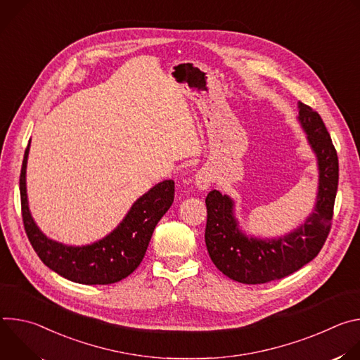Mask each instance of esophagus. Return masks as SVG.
I'll return each mask as SVG.
<instances>
[{
	"mask_svg": "<svg viewBox=\"0 0 360 360\" xmlns=\"http://www.w3.org/2000/svg\"><path fill=\"white\" fill-rule=\"evenodd\" d=\"M212 184V174L208 169H200L198 171V174L195 175V185L196 188H199L200 191L208 189Z\"/></svg>",
	"mask_w": 360,
	"mask_h": 360,
	"instance_id": "34e87169",
	"label": "esophagus"
}]
</instances>
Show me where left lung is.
Listing matches in <instances>:
<instances>
[{"instance_id": "obj_1", "label": "left lung", "mask_w": 360, "mask_h": 360, "mask_svg": "<svg viewBox=\"0 0 360 360\" xmlns=\"http://www.w3.org/2000/svg\"><path fill=\"white\" fill-rule=\"evenodd\" d=\"M299 122L318 158L319 186L314 212L304 224L276 239L246 236L233 215V200L214 189L208 193L205 243L215 266L228 278L258 285L282 279L309 264L330 232L339 181L338 153L321 115L299 102Z\"/></svg>"}]
</instances>
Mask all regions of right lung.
I'll list each match as a JSON object with an SVG mask.
<instances>
[{
    "label": "right lung",
    "mask_w": 360,
    "mask_h": 360,
    "mask_svg": "<svg viewBox=\"0 0 360 360\" xmlns=\"http://www.w3.org/2000/svg\"><path fill=\"white\" fill-rule=\"evenodd\" d=\"M30 143L20 175L22 222L39 259L63 278L82 285H110L131 275L142 262L153 229L171 208L175 182L162 181L135 200L122 222L105 238L85 246H67L48 239L28 210L25 172Z\"/></svg>",
    "instance_id": "right-lung-1"
}]
</instances>
